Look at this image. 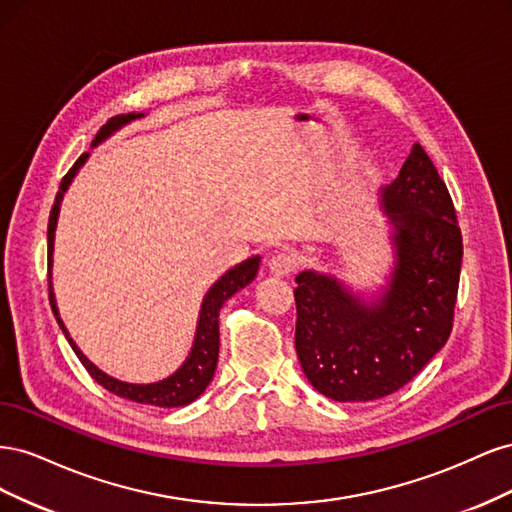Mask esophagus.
Wrapping results in <instances>:
<instances>
[{
	"mask_svg": "<svg viewBox=\"0 0 512 512\" xmlns=\"http://www.w3.org/2000/svg\"><path fill=\"white\" fill-rule=\"evenodd\" d=\"M294 269H297V256L290 252H280L269 260V273L275 277H288Z\"/></svg>",
	"mask_w": 512,
	"mask_h": 512,
	"instance_id": "esophagus-1",
	"label": "esophagus"
}]
</instances>
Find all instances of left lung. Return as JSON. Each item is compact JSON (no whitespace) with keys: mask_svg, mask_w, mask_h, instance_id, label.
<instances>
[{"mask_svg":"<svg viewBox=\"0 0 512 512\" xmlns=\"http://www.w3.org/2000/svg\"><path fill=\"white\" fill-rule=\"evenodd\" d=\"M391 265L382 284L352 286L335 273L294 282L299 363L333 401H371L408 384L446 344L461 271V230L436 166L414 143L395 181L378 192Z\"/></svg>","mask_w":512,"mask_h":512,"instance_id":"left-lung-1","label":"left lung"}]
</instances>
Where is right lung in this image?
<instances>
[{"label": "right lung", "instance_id": "add662e5", "mask_svg": "<svg viewBox=\"0 0 512 512\" xmlns=\"http://www.w3.org/2000/svg\"><path fill=\"white\" fill-rule=\"evenodd\" d=\"M145 113H128L115 117L106 123V126L96 134L94 143H91V149H96L98 145L106 143L108 138L123 130L130 123L145 119ZM91 153H83V156L74 162V166L68 170V175L64 181L59 183V192L55 196V203L51 209V218H49V301L53 307V314L57 318L59 329L64 331L68 344L72 350L79 356V361L85 365V369L91 374L98 384H102L106 391H111L123 399L136 401V404H147V406H160V408H181L192 404L194 399L205 393L209 382L213 380L215 374V365H218V354H220V309L222 305L232 297V294L239 292L241 288L250 286L254 282V277L260 269V256H252L232 269H228L218 282H215L207 294L203 297V303H200V312H198V322H196V333H194V342L192 348L185 356V361L177 367L173 374L158 380V382H147V384H136V382H126L119 380L111 374L102 371L94 361L87 359V354L79 348V344L74 342L68 327L59 316V307L55 299V290H53V280H51V269H53V252H55V230H57V220H59V211L61 203H64V196L70 190V185L74 177L79 175V170L85 166Z\"/></svg>", "mask_w": 512, "mask_h": 512}]
</instances>
